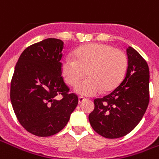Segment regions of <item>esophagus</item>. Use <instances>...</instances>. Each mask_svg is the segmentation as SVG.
Instances as JSON below:
<instances>
[{
  "label": "esophagus",
  "instance_id": "34e87169",
  "mask_svg": "<svg viewBox=\"0 0 159 159\" xmlns=\"http://www.w3.org/2000/svg\"><path fill=\"white\" fill-rule=\"evenodd\" d=\"M84 100H86V99H85V98H83V97H82V96L78 97V103L79 104L83 103Z\"/></svg>",
  "mask_w": 159,
  "mask_h": 159
}]
</instances>
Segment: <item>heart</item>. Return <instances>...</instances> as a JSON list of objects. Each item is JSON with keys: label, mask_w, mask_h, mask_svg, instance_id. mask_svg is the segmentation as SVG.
Wrapping results in <instances>:
<instances>
[{"label": "heart", "mask_w": 159, "mask_h": 159, "mask_svg": "<svg viewBox=\"0 0 159 159\" xmlns=\"http://www.w3.org/2000/svg\"><path fill=\"white\" fill-rule=\"evenodd\" d=\"M127 68L128 58L124 52L101 43L80 48L74 53V59L67 56L61 66L65 82L70 86H75L87 71L88 78L74 89L83 96H93L102 90L114 89L124 77Z\"/></svg>", "instance_id": "1"}]
</instances>
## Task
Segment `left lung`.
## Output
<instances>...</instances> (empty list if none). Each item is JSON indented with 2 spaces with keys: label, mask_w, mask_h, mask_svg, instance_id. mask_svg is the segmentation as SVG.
Listing matches in <instances>:
<instances>
[{
  "label": "left lung",
  "mask_w": 159,
  "mask_h": 159,
  "mask_svg": "<svg viewBox=\"0 0 159 159\" xmlns=\"http://www.w3.org/2000/svg\"><path fill=\"white\" fill-rule=\"evenodd\" d=\"M124 79L115 89L93 100L89 119L101 136L115 139L126 135L140 123L149 103V68L135 49L129 47Z\"/></svg>",
  "instance_id": "8db88e82"
}]
</instances>
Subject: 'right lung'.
I'll use <instances>...</instances> for the list:
<instances>
[{"mask_svg":"<svg viewBox=\"0 0 159 159\" xmlns=\"http://www.w3.org/2000/svg\"><path fill=\"white\" fill-rule=\"evenodd\" d=\"M63 48L61 40H43L25 49L15 66L11 103L19 123L36 136L59 133L78 104L63 80Z\"/></svg>","mask_w":159,"mask_h":159,"instance_id":"add662e5","label":"right lung"}]
</instances>
